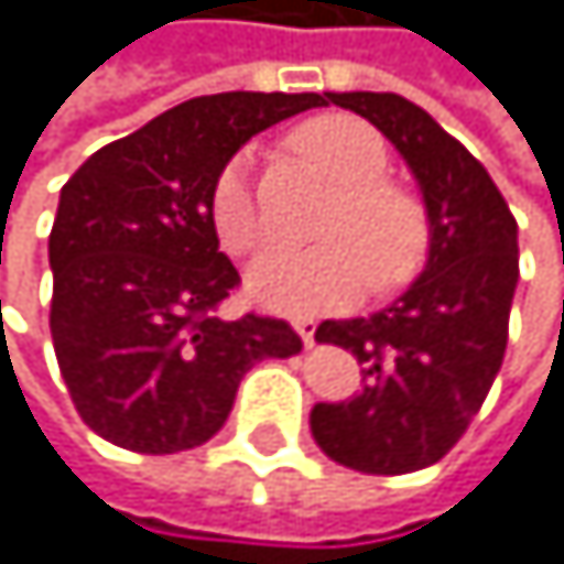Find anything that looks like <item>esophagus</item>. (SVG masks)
Masks as SVG:
<instances>
[{"instance_id": "1", "label": "esophagus", "mask_w": 564, "mask_h": 564, "mask_svg": "<svg viewBox=\"0 0 564 564\" xmlns=\"http://www.w3.org/2000/svg\"><path fill=\"white\" fill-rule=\"evenodd\" d=\"M294 329H297V337L305 340V347H315V323L312 319H297Z\"/></svg>"}]
</instances>
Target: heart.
Segmentation results:
<instances>
[{
  "label": "heart",
  "instance_id": "obj_1",
  "mask_svg": "<svg viewBox=\"0 0 564 564\" xmlns=\"http://www.w3.org/2000/svg\"><path fill=\"white\" fill-rule=\"evenodd\" d=\"M297 150L312 158L344 188L323 224L319 249H276L249 273L252 302L280 315H326L354 305L371 288L406 284L429 249V220L421 203L389 185V153L382 135L350 115L312 118L294 135ZM210 224L224 252L252 256L267 241V220L252 193L249 153H235L210 185Z\"/></svg>",
  "mask_w": 564,
  "mask_h": 564
}]
</instances>
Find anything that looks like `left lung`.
<instances>
[{"mask_svg": "<svg viewBox=\"0 0 564 564\" xmlns=\"http://www.w3.org/2000/svg\"><path fill=\"white\" fill-rule=\"evenodd\" d=\"M400 150L429 210V262L393 305L326 319L319 344L350 350L365 389L312 406L319 449L361 474H411L446 456L502 368L520 280L516 217L474 153L400 94H326Z\"/></svg>", "mask_w": 564, "mask_h": 564, "instance_id": "1", "label": "left lung"}]
</instances>
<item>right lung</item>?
Returning <instances> with one entry per match:
<instances>
[{"label": "right lung", "instance_id": "right-lung-1", "mask_svg": "<svg viewBox=\"0 0 564 564\" xmlns=\"http://www.w3.org/2000/svg\"><path fill=\"white\" fill-rule=\"evenodd\" d=\"M323 105V94L193 97L62 185L48 323L69 397L101 438L150 456L196 449L224 429L245 371L302 350L284 319L220 315L241 276L206 199L241 143Z\"/></svg>", "mask_w": 564, "mask_h": 564}]
</instances>
